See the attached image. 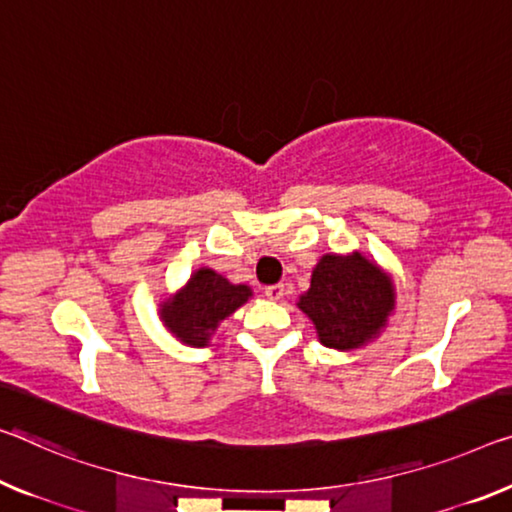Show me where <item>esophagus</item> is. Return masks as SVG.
<instances>
[{
  "mask_svg": "<svg viewBox=\"0 0 512 512\" xmlns=\"http://www.w3.org/2000/svg\"><path fill=\"white\" fill-rule=\"evenodd\" d=\"M286 295V288H283V283H274V286H265V297H270V300H281V297Z\"/></svg>",
  "mask_w": 512,
  "mask_h": 512,
  "instance_id": "34e87169",
  "label": "esophagus"
}]
</instances>
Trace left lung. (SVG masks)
Returning <instances> with one entry per match:
<instances>
[{"instance_id":"1","label":"left lung","mask_w":512,"mask_h":512,"mask_svg":"<svg viewBox=\"0 0 512 512\" xmlns=\"http://www.w3.org/2000/svg\"><path fill=\"white\" fill-rule=\"evenodd\" d=\"M297 306L311 318L322 345L355 350L380 336L396 306V290L380 267L361 256L325 254Z\"/></svg>"}]
</instances>
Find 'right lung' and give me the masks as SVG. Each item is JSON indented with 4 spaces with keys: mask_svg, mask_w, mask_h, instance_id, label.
Returning <instances> with one entry per match:
<instances>
[{
    "mask_svg": "<svg viewBox=\"0 0 512 512\" xmlns=\"http://www.w3.org/2000/svg\"><path fill=\"white\" fill-rule=\"evenodd\" d=\"M249 297L251 288L245 283L235 286L210 267H199L180 293L160 304V318L180 343L203 348L219 322L238 311Z\"/></svg>",
    "mask_w": 512,
    "mask_h": 512,
    "instance_id": "right-lung-1",
    "label": "right lung"
}]
</instances>
